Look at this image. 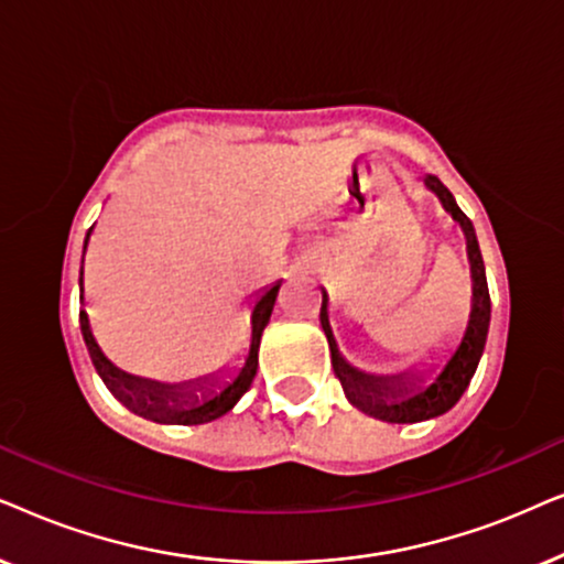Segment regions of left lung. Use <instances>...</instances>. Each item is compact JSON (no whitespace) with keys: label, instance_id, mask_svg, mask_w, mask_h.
I'll use <instances>...</instances> for the list:
<instances>
[{"label":"left lung","instance_id":"1","mask_svg":"<svg viewBox=\"0 0 564 564\" xmlns=\"http://www.w3.org/2000/svg\"><path fill=\"white\" fill-rule=\"evenodd\" d=\"M425 185L438 195L446 212L462 224L464 237H467L471 281H475L471 283V314H469L467 333H464L462 345L456 348L452 360L446 364V369L435 377L433 384L412 394V381H404L408 377L373 379V377H366V373H358L356 369H350V366L340 358V352H337L335 337L329 333L327 296L322 294L319 319L327 333V343H329V350H333V364H335L337 379H340L343 384V392L348 397L352 408L373 420H384V423H420V420L438 417L452 410L454 404L459 402L464 389L469 387L471 377H475L477 364L485 350L487 329H490V291H487L485 262H482V252H479L475 227H471L469 216L456 206V198L452 195V191H448L438 177L427 175Z\"/></svg>","mask_w":564,"mask_h":564}]
</instances>
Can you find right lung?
<instances>
[{
	"label": "right lung",
	"instance_id": "right-lung-1",
	"mask_svg": "<svg viewBox=\"0 0 564 564\" xmlns=\"http://www.w3.org/2000/svg\"><path fill=\"white\" fill-rule=\"evenodd\" d=\"M93 231V229H89ZM87 231V239H89ZM87 239H85V250H87ZM85 254V252H82ZM85 260V258H82ZM79 286H82V273H79ZM278 289L281 283H275L273 289H268L265 294L260 296V302L254 304L252 312V345H250V356H247L242 371L239 377L231 381L227 389H221L219 394L206 400L204 404H187L185 394L177 392L175 387H164L156 384V381H147V379H133L129 373L118 371L116 366L110 364L108 358L102 356L100 348H97L93 333H89V322H87V312H79V325H82V335H85V345L89 350V358H93L97 373L105 381V387L110 389V394L116 397L118 402H123L131 412H137L139 417L152 420V423H164V425H204L212 423V420L227 415V412L235 408L239 397H242L247 389H250L254 373H258V348H260V335L265 329L270 312H273Z\"/></svg>",
	"mask_w": 564,
	"mask_h": 564
}]
</instances>
